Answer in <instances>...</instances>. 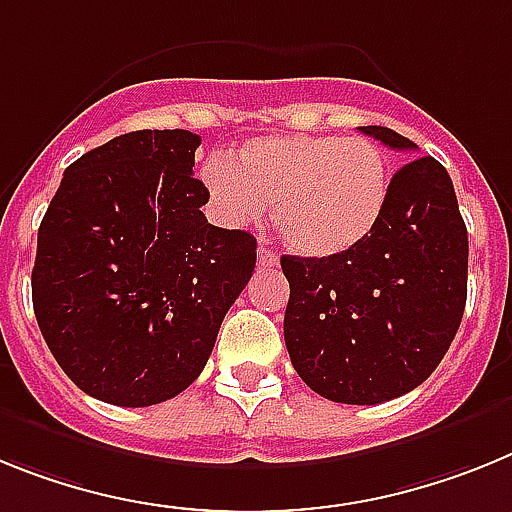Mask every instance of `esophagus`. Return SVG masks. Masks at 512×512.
<instances>
[{"label": "esophagus", "mask_w": 512, "mask_h": 512, "mask_svg": "<svg viewBox=\"0 0 512 512\" xmlns=\"http://www.w3.org/2000/svg\"><path fill=\"white\" fill-rule=\"evenodd\" d=\"M257 265H260V268H275V265H278V255H275L270 247L260 244V250H257Z\"/></svg>", "instance_id": "1"}]
</instances>
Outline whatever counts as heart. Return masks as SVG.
<instances>
[{"label": "heart", "mask_w": 512, "mask_h": 512, "mask_svg": "<svg viewBox=\"0 0 512 512\" xmlns=\"http://www.w3.org/2000/svg\"><path fill=\"white\" fill-rule=\"evenodd\" d=\"M213 206L229 224H250L275 201V226L306 257L353 250L376 229L389 195L384 151L366 136L288 133L252 139L237 157L203 164Z\"/></svg>", "instance_id": "obj_1"}]
</instances>
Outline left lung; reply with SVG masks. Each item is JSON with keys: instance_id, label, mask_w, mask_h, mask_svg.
I'll list each match as a JSON object with an SVG mask.
<instances>
[{"instance_id": "left-lung-1", "label": "left lung", "mask_w": 512, "mask_h": 512, "mask_svg": "<svg viewBox=\"0 0 512 512\" xmlns=\"http://www.w3.org/2000/svg\"><path fill=\"white\" fill-rule=\"evenodd\" d=\"M389 149L417 151L384 126H361ZM283 337L304 384L342 404L402 397L443 361L466 306L469 239L446 167L402 164L376 229L332 257H281Z\"/></svg>"}]
</instances>
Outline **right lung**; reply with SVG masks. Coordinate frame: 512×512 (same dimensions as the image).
<instances>
[{"instance_id": "obj_1", "label": "right lung", "mask_w": 512, "mask_h": 512, "mask_svg": "<svg viewBox=\"0 0 512 512\" xmlns=\"http://www.w3.org/2000/svg\"><path fill=\"white\" fill-rule=\"evenodd\" d=\"M198 146L182 128L115 136L66 167L41 221L35 319L100 402L151 407L188 389L252 278L257 239L203 216Z\"/></svg>"}]
</instances>
